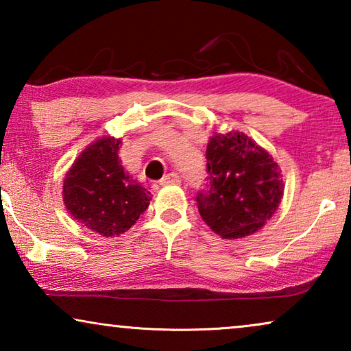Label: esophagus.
I'll list each match as a JSON object with an SVG mask.
<instances>
[{
    "label": "esophagus",
    "instance_id": "esophagus-1",
    "mask_svg": "<svg viewBox=\"0 0 351 351\" xmlns=\"http://www.w3.org/2000/svg\"><path fill=\"white\" fill-rule=\"evenodd\" d=\"M180 184V177L176 172H171V174L165 176L161 179V185H179Z\"/></svg>",
    "mask_w": 351,
    "mask_h": 351
}]
</instances>
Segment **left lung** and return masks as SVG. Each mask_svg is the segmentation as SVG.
<instances>
[{
	"label": "left lung",
	"instance_id": "left-lung-1",
	"mask_svg": "<svg viewBox=\"0 0 351 351\" xmlns=\"http://www.w3.org/2000/svg\"><path fill=\"white\" fill-rule=\"evenodd\" d=\"M208 190L196 195L206 225L223 239L249 237L276 213L285 182L281 167L244 132H215L206 148Z\"/></svg>",
	"mask_w": 351,
	"mask_h": 351
}]
</instances>
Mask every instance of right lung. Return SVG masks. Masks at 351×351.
Here are the masks:
<instances>
[{
  "instance_id": "1",
  "label": "right lung",
  "mask_w": 351,
  "mask_h": 351,
  "mask_svg": "<svg viewBox=\"0 0 351 351\" xmlns=\"http://www.w3.org/2000/svg\"><path fill=\"white\" fill-rule=\"evenodd\" d=\"M121 138L100 137L81 152L64 179V204L83 227L105 238L123 234L145 213L152 193L124 171Z\"/></svg>"
}]
</instances>
